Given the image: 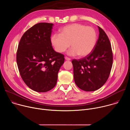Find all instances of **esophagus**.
<instances>
[{
    "label": "esophagus",
    "instance_id": "esophagus-1",
    "mask_svg": "<svg viewBox=\"0 0 130 130\" xmlns=\"http://www.w3.org/2000/svg\"><path fill=\"white\" fill-rule=\"evenodd\" d=\"M65 59L66 60H67V61H70V60H71L70 58H68V57H65Z\"/></svg>",
    "mask_w": 130,
    "mask_h": 130
}]
</instances>
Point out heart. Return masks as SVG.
Instances as JSON below:
<instances>
[{"label": "heart", "instance_id": "heart-1", "mask_svg": "<svg viewBox=\"0 0 130 130\" xmlns=\"http://www.w3.org/2000/svg\"><path fill=\"white\" fill-rule=\"evenodd\" d=\"M97 39V32L94 28L76 23L62 28L60 34H53L50 40L57 52L62 53L65 51L71 43L72 47L68 50L67 54L72 56L79 54L80 57H84L94 50Z\"/></svg>", "mask_w": 130, "mask_h": 130}]
</instances>
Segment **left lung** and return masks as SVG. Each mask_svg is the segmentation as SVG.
Returning a JSON list of instances; mask_svg holds the SVG:
<instances>
[{"label":"left lung","mask_w":130,"mask_h":130,"mask_svg":"<svg viewBox=\"0 0 130 130\" xmlns=\"http://www.w3.org/2000/svg\"><path fill=\"white\" fill-rule=\"evenodd\" d=\"M98 27L99 38L94 50L85 57L71 62L76 84L86 91L96 90L105 84L113 64V52L108 36Z\"/></svg>","instance_id":"left-lung-1"}]
</instances>
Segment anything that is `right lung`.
Listing matches in <instances>:
<instances>
[{
    "mask_svg": "<svg viewBox=\"0 0 130 130\" xmlns=\"http://www.w3.org/2000/svg\"><path fill=\"white\" fill-rule=\"evenodd\" d=\"M53 24L40 23L26 31L18 46L16 61L25 84L37 92H46L57 84L64 55L55 51L50 36Z\"/></svg>",
    "mask_w": 130,
    "mask_h": 130,
    "instance_id": "right-lung-1",
    "label": "right lung"
}]
</instances>
